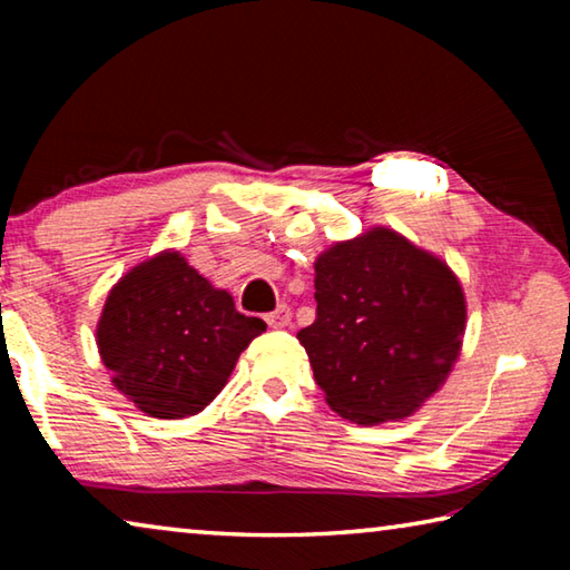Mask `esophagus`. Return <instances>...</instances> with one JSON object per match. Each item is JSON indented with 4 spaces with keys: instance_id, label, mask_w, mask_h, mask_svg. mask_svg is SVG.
I'll list each match as a JSON object with an SVG mask.
<instances>
[{
    "instance_id": "obj_1",
    "label": "esophagus",
    "mask_w": 570,
    "mask_h": 570,
    "mask_svg": "<svg viewBox=\"0 0 570 570\" xmlns=\"http://www.w3.org/2000/svg\"><path fill=\"white\" fill-rule=\"evenodd\" d=\"M288 322H292V308H288L286 304L278 306L276 312L266 314V324L272 326V330H284V326H288Z\"/></svg>"
}]
</instances>
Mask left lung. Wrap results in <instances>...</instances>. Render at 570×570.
<instances>
[{
    "label": "left lung",
    "mask_w": 570,
    "mask_h": 570,
    "mask_svg": "<svg viewBox=\"0 0 570 570\" xmlns=\"http://www.w3.org/2000/svg\"><path fill=\"white\" fill-rule=\"evenodd\" d=\"M316 322L296 334L326 404L356 424L417 412L455 366L468 304L455 272L374 226L314 262Z\"/></svg>",
    "instance_id": "left-lung-1"
}]
</instances>
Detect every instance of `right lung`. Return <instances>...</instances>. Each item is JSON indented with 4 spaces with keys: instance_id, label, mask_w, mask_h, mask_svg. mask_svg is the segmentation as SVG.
I'll list each match as a JSON object with an SVG mask.
<instances>
[{
    "instance_id": "add662e5",
    "label": "right lung",
    "mask_w": 570,
    "mask_h": 570,
    "mask_svg": "<svg viewBox=\"0 0 570 570\" xmlns=\"http://www.w3.org/2000/svg\"><path fill=\"white\" fill-rule=\"evenodd\" d=\"M262 332L264 320L240 314L226 288L166 248L110 288L95 342L115 390L135 407L183 420L216 400Z\"/></svg>"
}]
</instances>
